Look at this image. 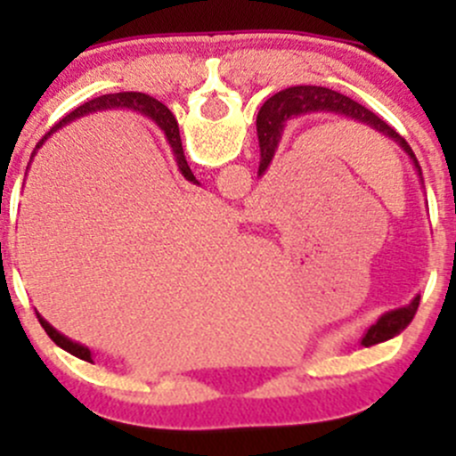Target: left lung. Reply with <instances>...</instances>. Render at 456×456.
I'll list each match as a JSON object with an SVG mask.
<instances>
[{
	"instance_id": "left-lung-1",
	"label": "left lung",
	"mask_w": 456,
	"mask_h": 456,
	"mask_svg": "<svg viewBox=\"0 0 456 456\" xmlns=\"http://www.w3.org/2000/svg\"><path fill=\"white\" fill-rule=\"evenodd\" d=\"M322 112L351 118V121L369 126L370 130L379 132L386 139L397 142V145L411 156L412 165H415L417 174H419L421 178V167L419 163H417V156L412 154L411 145H408L403 136H399L388 123L381 121L377 114H372L370 110H366L364 105H360L357 101L320 86H293L265 101V105H262L260 112H257V141H260V167H257V176H262V174L269 169L271 160H273L275 156V150H278L280 141H282L287 123L297 117H309V114ZM421 181H424V178H421ZM417 306H419V296H417L411 305L386 311V314L366 330L364 338H362V344H364V346H370V344L386 342V339L395 338L399 330H403L411 324V320L417 314Z\"/></svg>"
}]
</instances>
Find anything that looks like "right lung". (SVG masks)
<instances>
[{"instance_id":"right-lung-1","label":"right lung","mask_w":456,"mask_h":456,"mask_svg":"<svg viewBox=\"0 0 456 456\" xmlns=\"http://www.w3.org/2000/svg\"><path fill=\"white\" fill-rule=\"evenodd\" d=\"M114 108L134 110V112H141V114H145L147 118H151V121H154L156 126H159L160 130L165 132V139H167L169 145H172L174 156H176L178 169H181L183 176H185L190 183H194V185H199V181H196V176H194V174H191L190 165H187L185 156H183L181 132H178V123H176V118H174V114L169 112V110L165 108V105L160 103V101L151 99V96L142 94V92H117V94H103V96H96V99L87 101V103L79 105V108H77L75 112L66 114V117H63L61 121H59L57 126H54L53 130H50L48 134L44 136V139L37 142L35 151L39 150L41 145H44L45 139H48V136L53 134V132H57L59 127H63V126H66V123L75 121V118H79V117H86V114L99 112V110H114ZM35 151H32V154H35ZM37 317H39V324L44 326V330H45V333H48V338L53 339V342L57 344V346H61L63 351L72 353V355L79 357V360L92 362L90 348L84 346V344H79V342H72L70 338H66V335L59 333V330L54 329V326H50L48 322H45L44 317H41L39 314H37Z\"/></svg>"}]
</instances>
